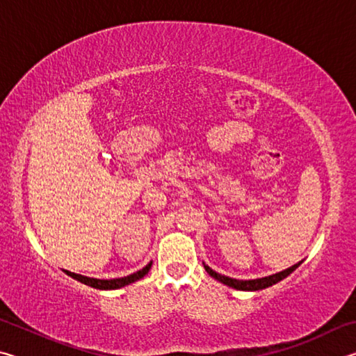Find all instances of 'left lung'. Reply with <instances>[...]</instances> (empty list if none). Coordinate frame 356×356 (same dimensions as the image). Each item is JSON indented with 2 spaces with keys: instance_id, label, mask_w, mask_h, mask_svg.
I'll use <instances>...</instances> for the list:
<instances>
[{
  "instance_id": "1",
  "label": "left lung",
  "mask_w": 356,
  "mask_h": 356,
  "mask_svg": "<svg viewBox=\"0 0 356 356\" xmlns=\"http://www.w3.org/2000/svg\"><path fill=\"white\" fill-rule=\"evenodd\" d=\"M301 262L292 265V267H289L286 270H282L280 273H275V275H270V276H265V278H257V280H248V281H243V280H234V278H229V276L225 275H220L216 273L215 270H212L209 267V265L204 264V268H206V272L215 278L216 281L222 282V284H226L232 289H237V291H261V289L265 287H270L276 284V282H280L281 280L287 278L289 275H291L295 268L298 267Z\"/></svg>"
}]
</instances>
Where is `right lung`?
<instances>
[{
	"label": "right lung",
	"mask_w": 356,
	"mask_h": 356,
	"mask_svg": "<svg viewBox=\"0 0 356 356\" xmlns=\"http://www.w3.org/2000/svg\"><path fill=\"white\" fill-rule=\"evenodd\" d=\"M150 267H152V262H149L146 267L138 270L136 273H131L129 276H124V278H116V280H97V278H88V276H83V275H76V273H72L65 270V273L72 278L83 282V284L86 286H91L94 289H102V291H113V289H120L124 286H129L131 282H135L138 280H141L143 276H146L149 273Z\"/></svg>",
	"instance_id": "right-lung-1"
}]
</instances>
